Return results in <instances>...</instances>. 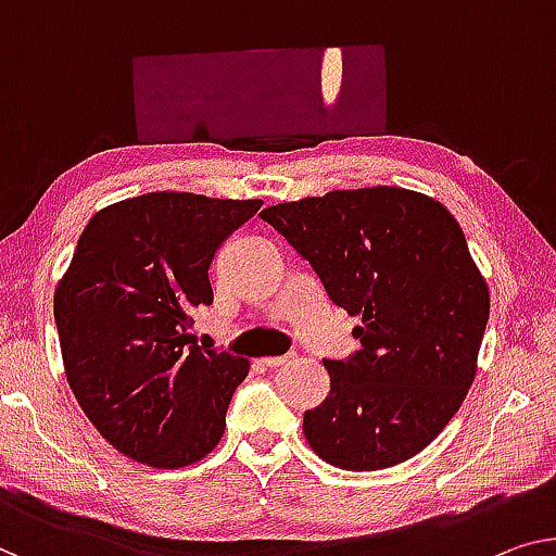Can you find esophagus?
I'll return each mask as SVG.
<instances>
[{
  "instance_id": "esophagus-1",
  "label": "esophagus",
  "mask_w": 556,
  "mask_h": 556,
  "mask_svg": "<svg viewBox=\"0 0 556 556\" xmlns=\"http://www.w3.org/2000/svg\"><path fill=\"white\" fill-rule=\"evenodd\" d=\"M292 359V354H279V357H264L262 362L267 364V367H281V364H287Z\"/></svg>"
}]
</instances>
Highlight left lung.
Wrapping results in <instances>:
<instances>
[{
    "instance_id": "1",
    "label": "left lung",
    "mask_w": 556,
    "mask_h": 556,
    "mask_svg": "<svg viewBox=\"0 0 556 556\" xmlns=\"http://www.w3.org/2000/svg\"><path fill=\"white\" fill-rule=\"evenodd\" d=\"M331 302L359 314V350L325 359L327 400L304 412L321 459L352 471L425 450L462 407L490 319V292L457 219L432 197L369 187L267 206Z\"/></svg>"
}]
</instances>
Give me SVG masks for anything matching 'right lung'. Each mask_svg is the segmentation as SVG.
I'll use <instances>...</instances> for the list:
<instances>
[{
    "instance_id": "obj_1",
    "label": "right lung",
    "mask_w": 556,
    "mask_h": 556,
    "mask_svg": "<svg viewBox=\"0 0 556 556\" xmlns=\"http://www.w3.org/2000/svg\"><path fill=\"white\" fill-rule=\"evenodd\" d=\"M260 199L149 192L97 212L54 294L62 357L79 407L135 462L177 469L225 434L250 362L189 337L212 304L214 254Z\"/></svg>"
}]
</instances>
